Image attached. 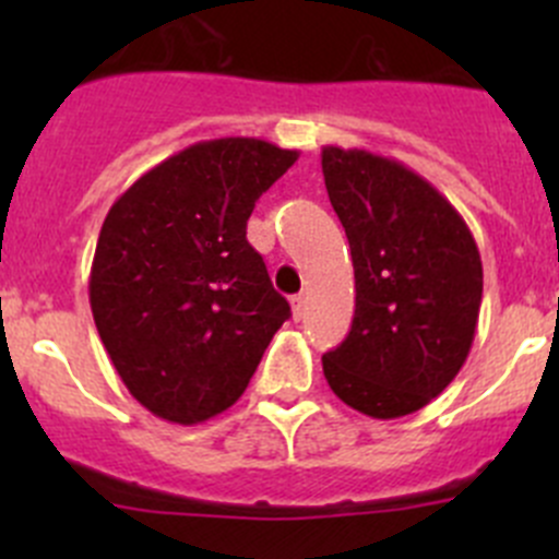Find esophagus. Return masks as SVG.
I'll list each match as a JSON object with an SVG mask.
<instances>
[{
	"instance_id": "esophagus-1",
	"label": "esophagus",
	"mask_w": 559,
	"mask_h": 559,
	"mask_svg": "<svg viewBox=\"0 0 559 559\" xmlns=\"http://www.w3.org/2000/svg\"><path fill=\"white\" fill-rule=\"evenodd\" d=\"M292 316H295V319H302V316H306V297L302 295L292 297Z\"/></svg>"
}]
</instances>
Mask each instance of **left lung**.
<instances>
[{
	"label": "left lung",
	"mask_w": 559,
	"mask_h": 559,
	"mask_svg": "<svg viewBox=\"0 0 559 559\" xmlns=\"http://www.w3.org/2000/svg\"><path fill=\"white\" fill-rule=\"evenodd\" d=\"M326 194L346 229L357 306L346 341L321 357L332 392L373 419L425 408L476 337L484 270L465 218L403 162L321 148Z\"/></svg>",
	"instance_id": "1"
}]
</instances>
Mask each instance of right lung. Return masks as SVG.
Masks as SVG:
<instances>
[{
    "label": "right lung",
    "instance_id": "1",
    "mask_svg": "<svg viewBox=\"0 0 559 559\" xmlns=\"http://www.w3.org/2000/svg\"><path fill=\"white\" fill-rule=\"evenodd\" d=\"M297 156L259 138L202 140L107 211L88 275L94 324L129 394L159 419L200 425L238 403L292 316L246 224Z\"/></svg>",
    "mask_w": 559,
    "mask_h": 559
}]
</instances>
